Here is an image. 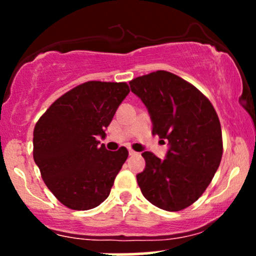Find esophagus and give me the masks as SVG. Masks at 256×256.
Here are the masks:
<instances>
[{"mask_svg": "<svg viewBox=\"0 0 256 256\" xmlns=\"http://www.w3.org/2000/svg\"><path fill=\"white\" fill-rule=\"evenodd\" d=\"M128 155H130V156H134V155H137V152L132 150V149H128Z\"/></svg>", "mask_w": 256, "mask_h": 256, "instance_id": "1", "label": "esophagus"}]
</instances>
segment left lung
I'll use <instances>...</instances> for the list:
<instances>
[{
	"label": "left lung",
	"mask_w": 256,
	"mask_h": 256,
	"mask_svg": "<svg viewBox=\"0 0 256 256\" xmlns=\"http://www.w3.org/2000/svg\"><path fill=\"white\" fill-rule=\"evenodd\" d=\"M130 89L148 110L152 134L168 140L164 160L150 152L142 154L146 168L137 174L140 192L161 210H184L204 192L222 161L216 112L201 91L166 71L134 79Z\"/></svg>",
	"instance_id": "obj_1"
}]
</instances>
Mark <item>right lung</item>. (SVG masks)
I'll list each match as a JSON object with an SVG mask.
<instances>
[{
    "mask_svg": "<svg viewBox=\"0 0 256 256\" xmlns=\"http://www.w3.org/2000/svg\"><path fill=\"white\" fill-rule=\"evenodd\" d=\"M128 92L126 83L86 82L58 98L34 126V160L66 207L91 210L110 196L128 152L107 150L98 138L106 137Z\"/></svg>",
    "mask_w": 256,
    "mask_h": 256,
    "instance_id": "1",
    "label": "right lung"
}]
</instances>
